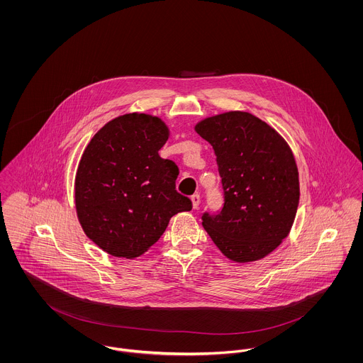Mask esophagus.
Listing matches in <instances>:
<instances>
[{"mask_svg": "<svg viewBox=\"0 0 363 363\" xmlns=\"http://www.w3.org/2000/svg\"><path fill=\"white\" fill-rule=\"evenodd\" d=\"M191 200H192V204H194V208H197L199 204H200V195L195 194V195L191 196Z\"/></svg>", "mask_w": 363, "mask_h": 363, "instance_id": "esophagus-1", "label": "esophagus"}]
</instances>
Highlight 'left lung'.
I'll return each instance as SVG.
<instances>
[{"label": "left lung", "instance_id": "1", "mask_svg": "<svg viewBox=\"0 0 363 363\" xmlns=\"http://www.w3.org/2000/svg\"><path fill=\"white\" fill-rule=\"evenodd\" d=\"M196 133L216 152L223 192L221 210L201 214L204 229L233 261L265 257L289 235L298 207V171L289 145L246 112L208 117Z\"/></svg>", "mask_w": 363, "mask_h": 363}]
</instances>
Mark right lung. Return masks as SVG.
<instances>
[{"label": "right lung", "instance_id": "add662e5", "mask_svg": "<svg viewBox=\"0 0 363 363\" xmlns=\"http://www.w3.org/2000/svg\"><path fill=\"white\" fill-rule=\"evenodd\" d=\"M168 138L159 117L124 114L102 127L84 150L76 208L85 235L114 257L134 258L153 246L168 221L192 210L175 189L178 166L159 156Z\"/></svg>", "mask_w": 363, "mask_h": 363}]
</instances>
